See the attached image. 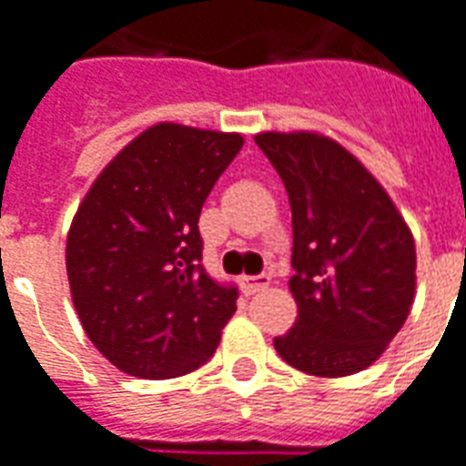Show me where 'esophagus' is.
<instances>
[{
	"label": "esophagus",
	"instance_id": "1",
	"mask_svg": "<svg viewBox=\"0 0 466 466\" xmlns=\"http://www.w3.org/2000/svg\"><path fill=\"white\" fill-rule=\"evenodd\" d=\"M270 285V275H246V278H240V287H243V292L246 295H255V292H260L265 287Z\"/></svg>",
	"mask_w": 466,
	"mask_h": 466
}]
</instances>
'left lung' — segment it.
Instances as JSON below:
<instances>
[{
    "label": "left lung",
    "instance_id": "8db88e82",
    "mask_svg": "<svg viewBox=\"0 0 466 466\" xmlns=\"http://www.w3.org/2000/svg\"><path fill=\"white\" fill-rule=\"evenodd\" d=\"M292 206L297 321L275 349L289 366L339 379L379 359L415 297V243L403 216L353 154L312 132L255 137Z\"/></svg>",
    "mask_w": 466,
    "mask_h": 466
}]
</instances>
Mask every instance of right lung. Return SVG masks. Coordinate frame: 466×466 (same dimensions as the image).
<instances>
[{
	"mask_svg": "<svg viewBox=\"0 0 466 466\" xmlns=\"http://www.w3.org/2000/svg\"><path fill=\"white\" fill-rule=\"evenodd\" d=\"M236 132L159 122L107 164L68 230L66 270L80 324L137 379L204 366L236 312L238 287L201 265L198 216L240 152Z\"/></svg>",
	"mask_w": 466,
	"mask_h": 466,
	"instance_id": "add662e5",
	"label": "right lung"
}]
</instances>
